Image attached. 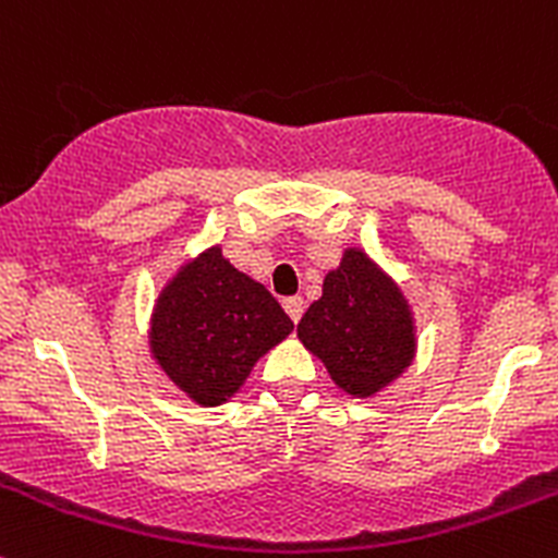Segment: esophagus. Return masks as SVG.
I'll use <instances>...</instances> for the list:
<instances>
[{
	"mask_svg": "<svg viewBox=\"0 0 558 558\" xmlns=\"http://www.w3.org/2000/svg\"><path fill=\"white\" fill-rule=\"evenodd\" d=\"M283 307L291 322L296 324L302 318V311H305V302H302V296H289V300H283Z\"/></svg>",
	"mask_w": 558,
	"mask_h": 558,
	"instance_id": "obj_1",
	"label": "esophagus"
}]
</instances>
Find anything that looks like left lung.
<instances>
[{
	"mask_svg": "<svg viewBox=\"0 0 558 558\" xmlns=\"http://www.w3.org/2000/svg\"><path fill=\"white\" fill-rule=\"evenodd\" d=\"M296 335L354 398H371L395 381L411 365L416 345L409 302L356 247L327 272L322 300L307 307Z\"/></svg>",
	"mask_w": 558,
	"mask_h": 558,
	"instance_id": "left-lung-1",
	"label": "left lung"
}]
</instances>
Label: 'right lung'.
I'll return each instance as SVG.
<instances>
[{"label":"right lung","instance_id":"add662e5","mask_svg":"<svg viewBox=\"0 0 558 558\" xmlns=\"http://www.w3.org/2000/svg\"><path fill=\"white\" fill-rule=\"evenodd\" d=\"M291 329L280 302L209 247L160 291L149 345L187 398L220 405Z\"/></svg>","mask_w":558,"mask_h":558}]
</instances>
